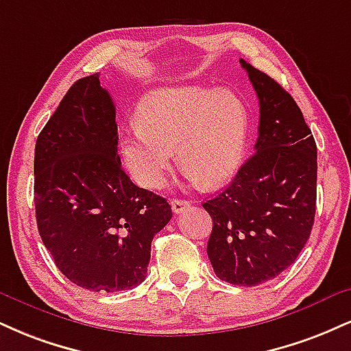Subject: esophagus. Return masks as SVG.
<instances>
[{
	"label": "esophagus",
	"instance_id": "esophagus-1",
	"mask_svg": "<svg viewBox=\"0 0 351 351\" xmlns=\"http://www.w3.org/2000/svg\"><path fill=\"white\" fill-rule=\"evenodd\" d=\"M189 208V201L186 199H171V209L175 214H181L184 209Z\"/></svg>",
	"mask_w": 351,
	"mask_h": 351
}]
</instances>
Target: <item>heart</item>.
<instances>
[{
  "label": "heart",
  "mask_w": 351,
  "mask_h": 351,
  "mask_svg": "<svg viewBox=\"0 0 351 351\" xmlns=\"http://www.w3.org/2000/svg\"><path fill=\"white\" fill-rule=\"evenodd\" d=\"M138 125L122 138L130 175L142 186H165L178 149L189 180L206 186L226 183L239 170L248 137V111L229 90L163 86L138 106Z\"/></svg>",
  "instance_id": "b5f03b06"
}]
</instances>
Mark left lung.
<instances>
[{"label":"left lung","instance_id":"obj_1","mask_svg":"<svg viewBox=\"0 0 351 351\" xmlns=\"http://www.w3.org/2000/svg\"><path fill=\"white\" fill-rule=\"evenodd\" d=\"M260 101L255 154L219 196L208 256L222 281L258 286L291 267L309 239L317 199V147L280 83L240 58Z\"/></svg>","mask_w":351,"mask_h":351}]
</instances>
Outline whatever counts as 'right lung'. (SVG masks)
<instances>
[{
  "mask_svg": "<svg viewBox=\"0 0 351 351\" xmlns=\"http://www.w3.org/2000/svg\"><path fill=\"white\" fill-rule=\"evenodd\" d=\"M116 108L99 75L66 91L34 154L37 229L57 268L80 288L132 289L145 280L171 206L135 186L117 155Z\"/></svg>",
  "mask_w": 351,
  "mask_h": 351,
  "instance_id": "add662e5",
  "label": "right lung"
}]
</instances>
